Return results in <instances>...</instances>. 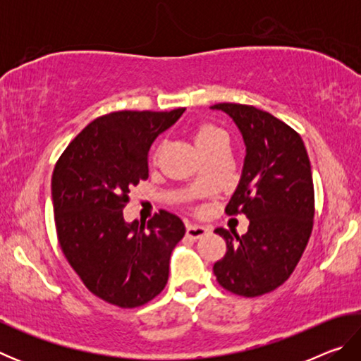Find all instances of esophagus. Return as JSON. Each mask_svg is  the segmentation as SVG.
I'll list each match as a JSON object with an SVG mask.
<instances>
[{"mask_svg": "<svg viewBox=\"0 0 361 361\" xmlns=\"http://www.w3.org/2000/svg\"><path fill=\"white\" fill-rule=\"evenodd\" d=\"M209 232L210 231L204 228V226H192V224L186 226V237H189V239H200V237L207 235Z\"/></svg>", "mask_w": 361, "mask_h": 361, "instance_id": "esophagus-1", "label": "esophagus"}]
</instances>
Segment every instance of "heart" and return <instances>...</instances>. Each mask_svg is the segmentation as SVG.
<instances>
[{
    "mask_svg": "<svg viewBox=\"0 0 361 361\" xmlns=\"http://www.w3.org/2000/svg\"><path fill=\"white\" fill-rule=\"evenodd\" d=\"M191 135L195 146H197L200 152H204L205 149H209L212 145H215L216 142H224V132L219 129L218 126L212 124L209 121H200L195 122L191 129ZM164 151V145L157 143L154 148L151 151V162L157 164L159 157L162 156Z\"/></svg>",
    "mask_w": 361,
    "mask_h": 361,
    "instance_id": "obj_1",
    "label": "heart"
}]
</instances>
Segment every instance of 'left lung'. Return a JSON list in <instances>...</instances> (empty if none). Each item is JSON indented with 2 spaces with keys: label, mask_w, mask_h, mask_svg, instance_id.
<instances>
[{
  "label": "left lung",
  "mask_w": 361,
  "mask_h": 361,
  "mask_svg": "<svg viewBox=\"0 0 361 361\" xmlns=\"http://www.w3.org/2000/svg\"><path fill=\"white\" fill-rule=\"evenodd\" d=\"M229 114L247 146L242 176L226 205L228 215H247V234L218 228L226 255L215 262L218 283L234 295L274 291L295 271L314 228V183L302 138L271 113L240 103H216ZM234 233V232H232Z\"/></svg>",
  "instance_id": "8db88e82"
}]
</instances>
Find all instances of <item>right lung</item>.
<instances>
[{"label": "right lung", "mask_w": 361, "mask_h": 361, "mask_svg": "<svg viewBox=\"0 0 361 361\" xmlns=\"http://www.w3.org/2000/svg\"><path fill=\"white\" fill-rule=\"evenodd\" d=\"M172 111H114L78 133L52 173L54 218L65 258L90 293L122 309L154 299L169 280L181 219L161 210L148 224L124 221L129 192L148 178V152L178 121Z\"/></svg>", "instance_id": "add662e5"}]
</instances>
